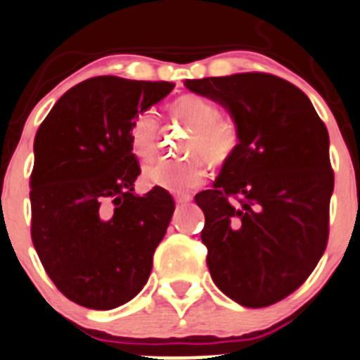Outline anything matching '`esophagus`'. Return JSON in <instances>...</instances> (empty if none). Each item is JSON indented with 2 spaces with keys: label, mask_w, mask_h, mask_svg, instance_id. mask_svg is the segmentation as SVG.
I'll return each instance as SVG.
<instances>
[{
  "label": "esophagus",
  "mask_w": 360,
  "mask_h": 360,
  "mask_svg": "<svg viewBox=\"0 0 360 360\" xmlns=\"http://www.w3.org/2000/svg\"><path fill=\"white\" fill-rule=\"evenodd\" d=\"M174 198H176L177 204H188V202L193 200V197L190 193H177Z\"/></svg>",
  "instance_id": "esophagus-1"
}]
</instances>
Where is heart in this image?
Returning <instances> with one entry per match:
<instances>
[{
  "label": "heart",
  "instance_id": "b5f03b06",
  "mask_svg": "<svg viewBox=\"0 0 360 360\" xmlns=\"http://www.w3.org/2000/svg\"><path fill=\"white\" fill-rule=\"evenodd\" d=\"M170 116L188 127V137L181 151L183 160H160L144 169V183L163 190L186 193L200 186L207 176V165H223L236 155L240 144L239 123L230 114L218 112L209 98L183 95L169 105ZM158 120L151 110L137 114L130 127V146L142 162H151L158 151Z\"/></svg>",
  "mask_w": 360,
  "mask_h": 360
}]
</instances>
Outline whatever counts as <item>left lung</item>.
<instances>
[{
    "label": "left lung",
    "instance_id": "1",
    "mask_svg": "<svg viewBox=\"0 0 360 360\" xmlns=\"http://www.w3.org/2000/svg\"><path fill=\"white\" fill-rule=\"evenodd\" d=\"M184 86L225 105L240 130L214 188L195 197L209 273L246 308L274 304L308 280L327 248L334 172L326 124L297 86L271 73Z\"/></svg>",
    "mask_w": 360,
    "mask_h": 360
}]
</instances>
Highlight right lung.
I'll return each instance as SVG.
<instances>
[{
  "instance_id": "right-lung-1",
  "label": "right lung",
  "mask_w": 360,
  "mask_h": 360,
  "mask_svg": "<svg viewBox=\"0 0 360 360\" xmlns=\"http://www.w3.org/2000/svg\"><path fill=\"white\" fill-rule=\"evenodd\" d=\"M176 84L100 75L56 102L34 135L31 240L45 273L84 308L112 309L142 290L176 204L169 191L134 193L135 116Z\"/></svg>"
}]
</instances>
